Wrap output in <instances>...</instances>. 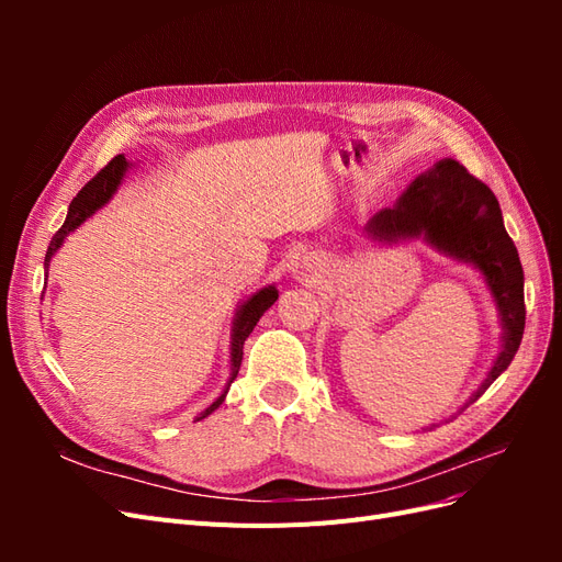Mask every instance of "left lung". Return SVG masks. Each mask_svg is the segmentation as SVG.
I'll list each match as a JSON object with an SVG mask.
<instances>
[{"instance_id": "1", "label": "left lung", "mask_w": 562, "mask_h": 562, "mask_svg": "<svg viewBox=\"0 0 562 562\" xmlns=\"http://www.w3.org/2000/svg\"><path fill=\"white\" fill-rule=\"evenodd\" d=\"M363 236L370 244L384 246L422 239L443 258L481 274L502 326L499 353L481 386L459 407L462 413L514 361L525 330V277L518 250L504 229L497 196L469 176L462 164L446 157L407 184L394 206L372 215Z\"/></svg>"}]
</instances>
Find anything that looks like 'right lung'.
Instances as JSON below:
<instances>
[{
    "instance_id": "add662e5",
    "label": "right lung",
    "mask_w": 562,
    "mask_h": 562,
    "mask_svg": "<svg viewBox=\"0 0 562 562\" xmlns=\"http://www.w3.org/2000/svg\"><path fill=\"white\" fill-rule=\"evenodd\" d=\"M131 168H135V164L126 161L124 155H119V157H114V159L103 168V171H100L89 184L81 187V192L72 199L70 209H67V217H65L63 227L56 232V236H54V239H50V244H48V248H46V258H44V271H46V277H48L50 260H54V255L63 248L67 236H70L75 229H79V227H81L83 223H87V220H89L91 215H95L100 209L108 206V203L112 201V196L116 194L119 187H122V182H124V178H126V173L131 171ZM277 300H279L277 285L269 283V285L258 288V291L246 295V297L239 302V307H236L234 318H232V330H229V378H227V384H225L223 391H220V396H217L211 405L203 407V411L196 415V422L206 419L209 415H213V413L217 411L220 405L225 403L227 391H229L232 382L236 380V375H239L241 359H244V342H246V337L252 333L255 323L260 321V316H262Z\"/></svg>"
}]
</instances>
